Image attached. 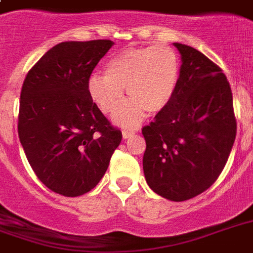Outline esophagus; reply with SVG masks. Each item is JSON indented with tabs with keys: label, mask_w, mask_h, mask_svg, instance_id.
<instances>
[{
	"label": "esophagus",
	"mask_w": 253,
	"mask_h": 253,
	"mask_svg": "<svg viewBox=\"0 0 253 253\" xmlns=\"http://www.w3.org/2000/svg\"><path fill=\"white\" fill-rule=\"evenodd\" d=\"M122 135H123V138H125V139L132 138V136H134V135H135V131H132V130H123Z\"/></svg>",
	"instance_id": "obj_1"
}]
</instances>
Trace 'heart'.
<instances>
[{"label": "heart", "mask_w": 253, "mask_h": 253, "mask_svg": "<svg viewBox=\"0 0 253 253\" xmlns=\"http://www.w3.org/2000/svg\"><path fill=\"white\" fill-rule=\"evenodd\" d=\"M180 77V59L166 44L128 48L107 61L105 75H93L87 91L105 114L114 113L123 102V87L130 101L114 121L122 127H134L146 111L159 113L170 102Z\"/></svg>", "instance_id": "obj_1"}]
</instances>
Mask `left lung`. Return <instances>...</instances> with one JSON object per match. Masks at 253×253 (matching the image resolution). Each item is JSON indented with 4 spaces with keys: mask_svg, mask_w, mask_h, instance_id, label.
Listing matches in <instances>:
<instances>
[{
    "mask_svg": "<svg viewBox=\"0 0 253 253\" xmlns=\"http://www.w3.org/2000/svg\"><path fill=\"white\" fill-rule=\"evenodd\" d=\"M174 45L182 60L178 84L168 106L142 128L143 170L155 193L180 202L219 177L235 142L236 118L223 71L196 48Z\"/></svg>",
    "mask_w": 253,
    "mask_h": 253,
    "instance_id": "8db88e82",
    "label": "left lung"
}]
</instances>
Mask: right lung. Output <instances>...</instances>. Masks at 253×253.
Returning a JSON list of instances; mask_svg holds the SVG:
<instances>
[{
    "instance_id": "obj_1",
    "label": "right lung",
    "mask_w": 253,
    "mask_h": 253,
    "mask_svg": "<svg viewBox=\"0 0 253 253\" xmlns=\"http://www.w3.org/2000/svg\"><path fill=\"white\" fill-rule=\"evenodd\" d=\"M111 45L107 39L59 43L22 85L18 135L26 158L38 178L64 197L90 192L122 140L87 91L93 69Z\"/></svg>"
}]
</instances>
